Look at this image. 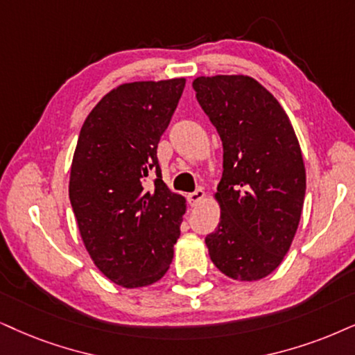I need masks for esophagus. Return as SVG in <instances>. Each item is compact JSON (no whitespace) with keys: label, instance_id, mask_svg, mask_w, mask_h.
Listing matches in <instances>:
<instances>
[{"label":"esophagus","instance_id":"34e87169","mask_svg":"<svg viewBox=\"0 0 355 355\" xmlns=\"http://www.w3.org/2000/svg\"><path fill=\"white\" fill-rule=\"evenodd\" d=\"M205 191L201 190V188H198V190H195L193 193H188V203H190V206H198L201 201L205 200Z\"/></svg>","mask_w":355,"mask_h":355}]
</instances>
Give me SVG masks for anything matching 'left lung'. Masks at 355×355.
Returning a JSON list of instances; mask_svg holds the SVG:
<instances>
[{
  "instance_id": "left-lung-1",
  "label": "left lung",
  "mask_w": 355,
  "mask_h": 355,
  "mask_svg": "<svg viewBox=\"0 0 355 355\" xmlns=\"http://www.w3.org/2000/svg\"><path fill=\"white\" fill-rule=\"evenodd\" d=\"M193 88L223 141L221 219L206 248L224 275L260 280L280 266L302 218L306 172L297 134L277 98L248 75L198 77Z\"/></svg>"
}]
</instances>
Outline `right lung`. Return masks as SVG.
I'll return each instance as SVG.
<instances>
[{
    "mask_svg": "<svg viewBox=\"0 0 355 355\" xmlns=\"http://www.w3.org/2000/svg\"><path fill=\"white\" fill-rule=\"evenodd\" d=\"M185 78L123 83L87 116L70 168L69 196L89 257L124 288L155 284L170 268L187 200L162 182L157 146ZM157 175L155 188L144 180Z\"/></svg>",
    "mask_w": 355,
    "mask_h": 355,
    "instance_id": "1",
    "label": "right lung"
}]
</instances>
